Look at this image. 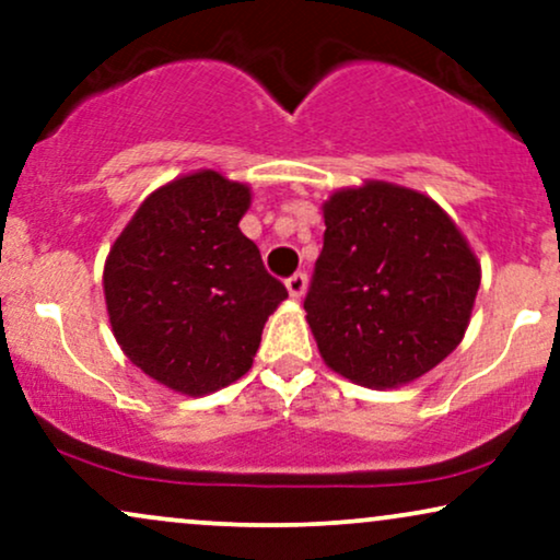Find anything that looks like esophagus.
Here are the masks:
<instances>
[{"instance_id": "34e87169", "label": "esophagus", "mask_w": 560, "mask_h": 560, "mask_svg": "<svg viewBox=\"0 0 560 560\" xmlns=\"http://www.w3.org/2000/svg\"><path fill=\"white\" fill-rule=\"evenodd\" d=\"M288 285V293H291V299H301V295L306 293V275L304 272H295L291 278L285 280Z\"/></svg>"}]
</instances>
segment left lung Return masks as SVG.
Returning <instances> with one entry per match:
<instances>
[{"label": "left lung", "mask_w": 560, "mask_h": 560, "mask_svg": "<svg viewBox=\"0 0 560 560\" xmlns=\"http://www.w3.org/2000/svg\"><path fill=\"white\" fill-rule=\"evenodd\" d=\"M304 308L322 359L351 383L398 387L462 343L479 261L419 190L370 180L335 190Z\"/></svg>", "instance_id": "left-lung-1"}]
</instances>
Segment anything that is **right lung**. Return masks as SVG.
I'll list each match as a JSON object with an SVG mask.
<instances>
[{
  "label": "right lung",
  "mask_w": 560,
  "mask_h": 560,
  "mask_svg": "<svg viewBox=\"0 0 560 560\" xmlns=\"http://www.w3.org/2000/svg\"><path fill=\"white\" fill-rule=\"evenodd\" d=\"M248 203V186L214 170L177 177L138 207L104 265L125 357L183 396H207L252 370L267 317L288 299L241 233Z\"/></svg>",
  "instance_id": "1"
}]
</instances>
